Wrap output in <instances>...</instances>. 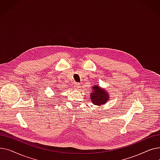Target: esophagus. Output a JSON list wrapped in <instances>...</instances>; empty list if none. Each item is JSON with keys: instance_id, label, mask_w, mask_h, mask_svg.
I'll return each mask as SVG.
<instances>
[{"instance_id": "1", "label": "esophagus", "mask_w": 160, "mask_h": 160, "mask_svg": "<svg viewBox=\"0 0 160 160\" xmlns=\"http://www.w3.org/2000/svg\"><path fill=\"white\" fill-rule=\"evenodd\" d=\"M74 88H75V89H77V90H78L79 89H80V84H79V83H76L75 84H74Z\"/></svg>"}]
</instances>
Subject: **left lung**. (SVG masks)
<instances>
[{
    "instance_id": "8db88e82",
    "label": "left lung",
    "mask_w": 160,
    "mask_h": 160,
    "mask_svg": "<svg viewBox=\"0 0 160 160\" xmlns=\"http://www.w3.org/2000/svg\"><path fill=\"white\" fill-rule=\"evenodd\" d=\"M90 98L94 105L100 106L105 104L110 100V94L104 88H100L98 84H97L92 87Z\"/></svg>"
}]
</instances>
